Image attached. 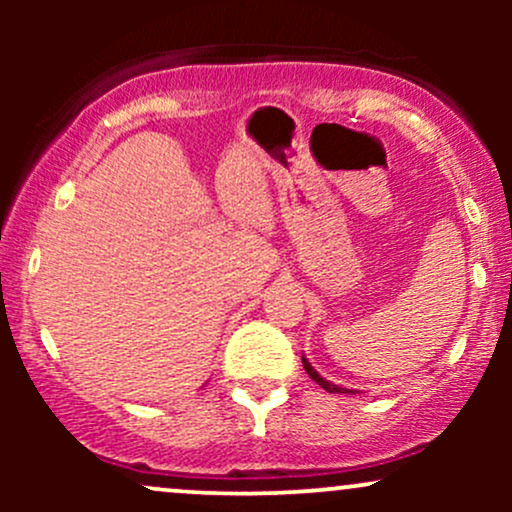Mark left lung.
Masks as SVG:
<instances>
[{"label": "left lung", "instance_id": "8db88e82", "mask_svg": "<svg viewBox=\"0 0 512 512\" xmlns=\"http://www.w3.org/2000/svg\"><path fill=\"white\" fill-rule=\"evenodd\" d=\"M303 368H305V373H308L310 378H313L317 385L325 387V390H327V392H332V395H356V390H346V387H339V385L330 383V380L322 378V375L317 373V370H315L313 366H310V361H308V358H305V356H303Z\"/></svg>", "mask_w": 512, "mask_h": 512}]
</instances>
